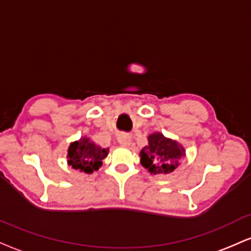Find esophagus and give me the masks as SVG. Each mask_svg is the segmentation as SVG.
Returning a JSON list of instances; mask_svg holds the SVG:
<instances>
[{"mask_svg":"<svg viewBox=\"0 0 251 251\" xmlns=\"http://www.w3.org/2000/svg\"><path fill=\"white\" fill-rule=\"evenodd\" d=\"M118 143L124 147H128L132 143V137L129 134H119L118 135Z\"/></svg>","mask_w":251,"mask_h":251,"instance_id":"obj_1","label":"esophagus"}]
</instances>
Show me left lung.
<instances>
[{
	"label": "left lung",
	"instance_id": "obj_1",
	"mask_svg": "<svg viewBox=\"0 0 251 251\" xmlns=\"http://www.w3.org/2000/svg\"><path fill=\"white\" fill-rule=\"evenodd\" d=\"M149 145L140 151V164L151 174H170L180 166L186 150L176 140L165 137L161 132L150 134Z\"/></svg>",
	"mask_w": 251,
	"mask_h": 251
}]
</instances>
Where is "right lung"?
<instances>
[{
	"mask_svg": "<svg viewBox=\"0 0 251 251\" xmlns=\"http://www.w3.org/2000/svg\"><path fill=\"white\" fill-rule=\"evenodd\" d=\"M108 154V149H101L87 137L74 141L68 149V165L74 170L91 174L101 167L102 160Z\"/></svg>",
	"mask_w": 251,
	"mask_h": 251,
	"instance_id": "1",
	"label": "right lung"
}]
</instances>
